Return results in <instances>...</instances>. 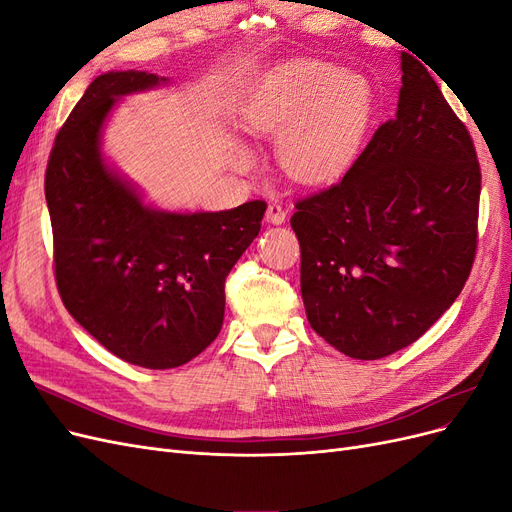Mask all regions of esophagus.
<instances>
[{
	"label": "esophagus",
	"instance_id": "obj_1",
	"mask_svg": "<svg viewBox=\"0 0 512 512\" xmlns=\"http://www.w3.org/2000/svg\"><path fill=\"white\" fill-rule=\"evenodd\" d=\"M286 220V211L280 203H271L269 209H267V222L271 224H284Z\"/></svg>",
	"mask_w": 512,
	"mask_h": 512
}]
</instances>
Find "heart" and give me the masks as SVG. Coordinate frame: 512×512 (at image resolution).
<instances>
[{"label": "heart", "instance_id": "obj_1", "mask_svg": "<svg viewBox=\"0 0 512 512\" xmlns=\"http://www.w3.org/2000/svg\"><path fill=\"white\" fill-rule=\"evenodd\" d=\"M376 117V89L365 74L329 61L294 59L269 70L241 106V126L277 136V158L299 181L342 173L359 153ZM239 168L247 151H235Z\"/></svg>", "mask_w": 512, "mask_h": 512}]
</instances>
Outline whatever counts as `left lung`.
Returning <instances> with one entry per match:
<instances>
[{
	"label": "left lung",
	"mask_w": 512,
	"mask_h": 512,
	"mask_svg": "<svg viewBox=\"0 0 512 512\" xmlns=\"http://www.w3.org/2000/svg\"><path fill=\"white\" fill-rule=\"evenodd\" d=\"M478 198L468 128L427 68L401 53L397 115L342 179L294 205L312 329L361 361L416 342L468 282Z\"/></svg>",
	"instance_id": "8db88e82"
}]
</instances>
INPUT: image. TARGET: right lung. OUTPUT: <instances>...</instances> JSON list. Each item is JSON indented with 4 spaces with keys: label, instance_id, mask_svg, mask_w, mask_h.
<instances>
[{
    "label": "right lung",
    "instance_id": "obj_1",
    "mask_svg": "<svg viewBox=\"0 0 512 512\" xmlns=\"http://www.w3.org/2000/svg\"><path fill=\"white\" fill-rule=\"evenodd\" d=\"M164 83L141 70L100 74L57 132L44 175L61 301L108 352L147 369L188 363L218 337L224 282L267 211L265 200L160 211L108 168L100 138L111 108Z\"/></svg>",
    "mask_w": 512,
    "mask_h": 512
}]
</instances>
